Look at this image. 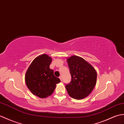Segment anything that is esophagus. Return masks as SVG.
I'll list each match as a JSON object with an SVG mask.
<instances>
[{
	"instance_id": "esophagus-1",
	"label": "esophagus",
	"mask_w": 124,
	"mask_h": 124,
	"mask_svg": "<svg viewBox=\"0 0 124 124\" xmlns=\"http://www.w3.org/2000/svg\"><path fill=\"white\" fill-rule=\"evenodd\" d=\"M59 78H60V80H61V81H62V76H60L59 77Z\"/></svg>"
}]
</instances>
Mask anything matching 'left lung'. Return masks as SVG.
<instances>
[{"instance_id": "8db88e82", "label": "left lung", "mask_w": 124, "mask_h": 124, "mask_svg": "<svg viewBox=\"0 0 124 124\" xmlns=\"http://www.w3.org/2000/svg\"><path fill=\"white\" fill-rule=\"evenodd\" d=\"M71 81L65 85L68 93L76 99L85 98L93 90L97 80L94 69L84 59L77 56L68 59Z\"/></svg>"}]
</instances>
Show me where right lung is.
<instances>
[{
	"instance_id": "right-lung-1",
	"label": "right lung",
	"mask_w": 124,
	"mask_h": 124,
	"mask_svg": "<svg viewBox=\"0 0 124 124\" xmlns=\"http://www.w3.org/2000/svg\"><path fill=\"white\" fill-rule=\"evenodd\" d=\"M51 62V57L42 54L33 60L26 73L27 87L34 94L41 98L52 94L56 84L61 81L50 68Z\"/></svg>"
}]
</instances>
